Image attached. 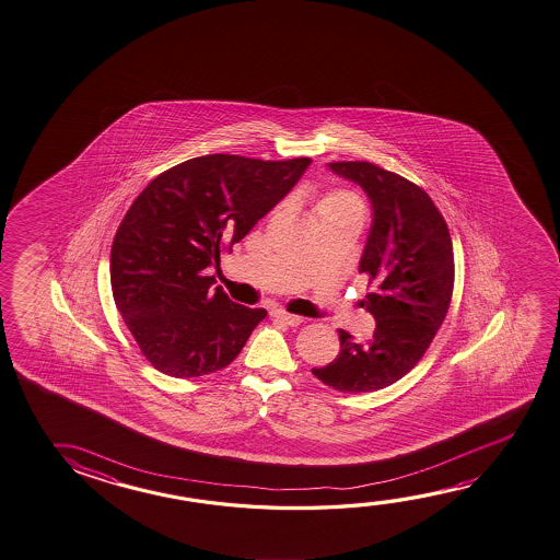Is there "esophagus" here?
I'll return each mask as SVG.
<instances>
[{
  "label": "esophagus",
  "mask_w": 560,
  "mask_h": 560,
  "mask_svg": "<svg viewBox=\"0 0 560 560\" xmlns=\"http://www.w3.org/2000/svg\"><path fill=\"white\" fill-rule=\"evenodd\" d=\"M271 316L276 318V320L284 322L287 326H299L303 318L301 316H296V314H291V312L283 311V308H273L271 311Z\"/></svg>",
  "instance_id": "34e87169"
}]
</instances>
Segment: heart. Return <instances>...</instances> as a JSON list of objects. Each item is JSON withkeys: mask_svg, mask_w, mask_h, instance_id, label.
Wrapping results in <instances>:
<instances>
[{"mask_svg": "<svg viewBox=\"0 0 560 560\" xmlns=\"http://www.w3.org/2000/svg\"><path fill=\"white\" fill-rule=\"evenodd\" d=\"M316 212L320 221L346 217V214H363V202L358 195L349 189H330L322 192L320 199L316 202Z\"/></svg>", "mask_w": 560, "mask_h": 560, "instance_id": "1", "label": "heart"}]
</instances>
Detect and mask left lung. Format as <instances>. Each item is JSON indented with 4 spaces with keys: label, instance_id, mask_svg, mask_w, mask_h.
<instances>
[{
    "label": "left lung",
    "instance_id": "left-lung-1",
    "mask_svg": "<svg viewBox=\"0 0 560 560\" xmlns=\"http://www.w3.org/2000/svg\"><path fill=\"white\" fill-rule=\"evenodd\" d=\"M331 172L363 187L373 226L359 271L369 279L365 306L373 338L359 343L339 330V353L312 375L339 393H371L410 373L450 311L455 259L447 222L430 195L371 162H331Z\"/></svg>",
    "mask_w": 560,
    "mask_h": 560
}]
</instances>
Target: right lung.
I'll use <instances>...</instances> for the list:
<instances>
[{
	"mask_svg": "<svg viewBox=\"0 0 560 560\" xmlns=\"http://www.w3.org/2000/svg\"><path fill=\"white\" fill-rule=\"evenodd\" d=\"M311 158H191L154 177L110 246L113 299L152 368L177 378L230 365L264 308L232 303L207 269L301 179Z\"/></svg>",
	"mask_w": 560,
	"mask_h": 560,
	"instance_id": "obj_1",
	"label": "right lung"
}]
</instances>
